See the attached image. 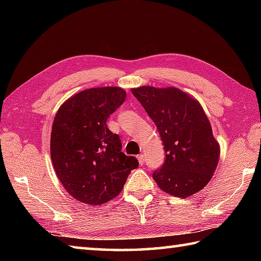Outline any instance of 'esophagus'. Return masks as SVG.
Returning <instances> with one entry per match:
<instances>
[{
  "mask_svg": "<svg viewBox=\"0 0 261 261\" xmlns=\"http://www.w3.org/2000/svg\"><path fill=\"white\" fill-rule=\"evenodd\" d=\"M137 158H138V160H139V164L140 165L145 164V157H143V154H139V156H138Z\"/></svg>",
  "mask_w": 261,
  "mask_h": 261,
  "instance_id": "1",
  "label": "esophagus"
}]
</instances>
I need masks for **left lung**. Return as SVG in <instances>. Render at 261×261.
Masks as SVG:
<instances>
[{
  "label": "left lung",
  "mask_w": 261,
  "mask_h": 261,
  "mask_svg": "<svg viewBox=\"0 0 261 261\" xmlns=\"http://www.w3.org/2000/svg\"><path fill=\"white\" fill-rule=\"evenodd\" d=\"M131 92L164 143L165 163L152 174L158 187L181 198L203 190L219 164L220 145L202 105L176 87L141 86Z\"/></svg>",
  "instance_id": "1"
}]
</instances>
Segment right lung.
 <instances>
[{
  "instance_id": "1",
  "label": "right lung",
  "mask_w": 261,
  "mask_h": 261,
  "mask_svg": "<svg viewBox=\"0 0 261 261\" xmlns=\"http://www.w3.org/2000/svg\"><path fill=\"white\" fill-rule=\"evenodd\" d=\"M121 87L82 91L60 105L55 116L50 154L55 171L69 195L88 205L118 196L139 163L121 151L118 135L107 120L124 102Z\"/></svg>"
}]
</instances>
